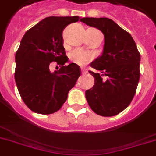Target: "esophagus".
Masks as SVG:
<instances>
[{
	"label": "esophagus",
	"mask_w": 156,
	"mask_h": 156,
	"mask_svg": "<svg viewBox=\"0 0 156 156\" xmlns=\"http://www.w3.org/2000/svg\"><path fill=\"white\" fill-rule=\"evenodd\" d=\"M87 70H85V69H83V70H82V73H83V74H87Z\"/></svg>",
	"instance_id": "34e87169"
}]
</instances>
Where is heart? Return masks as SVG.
<instances>
[{
  "mask_svg": "<svg viewBox=\"0 0 156 156\" xmlns=\"http://www.w3.org/2000/svg\"><path fill=\"white\" fill-rule=\"evenodd\" d=\"M93 55L87 50L77 48L70 53V60L76 65L85 66L92 61Z\"/></svg>",
  "mask_w": 156,
  "mask_h": 156,
  "instance_id": "obj_1",
  "label": "heart"
}]
</instances>
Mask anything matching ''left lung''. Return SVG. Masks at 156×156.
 <instances>
[{
  "label": "left lung",
  "mask_w": 156,
  "mask_h": 156,
  "mask_svg": "<svg viewBox=\"0 0 156 156\" xmlns=\"http://www.w3.org/2000/svg\"><path fill=\"white\" fill-rule=\"evenodd\" d=\"M80 21L104 35L102 54L90 63L99 72L89 71L95 85L86 90V99L98 115L116 116L129 105L135 95L140 78V53L130 34L112 19L83 18Z\"/></svg>",
  "instance_id": "obj_1"
}]
</instances>
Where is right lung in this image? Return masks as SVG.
<instances>
[{
	"instance_id": "add662e5",
	"label": "right lung",
	"mask_w": 156,
	"mask_h": 156,
	"mask_svg": "<svg viewBox=\"0 0 156 156\" xmlns=\"http://www.w3.org/2000/svg\"><path fill=\"white\" fill-rule=\"evenodd\" d=\"M78 16L48 17L25 33L15 55L16 85L23 102L31 111L52 114L58 111L81 74L80 67L68 61L62 31ZM81 20V19H80ZM62 66L51 72L50 64Z\"/></svg>"
}]
</instances>
